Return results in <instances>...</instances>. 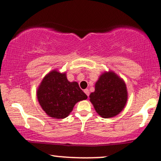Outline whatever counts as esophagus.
Wrapping results in <instances>:
<instances>
[{"label": "esophagus", "mask_w": 161, "mask_h": 161, "mask_svg": "<svg viewBox=\"0 0 161 161\" xmlns=\"http://www.w3.org/2000/svg\"><path fill=\"white\" fill-rule=\"evenodd\" d=\"M84 92H85V93H86V95L87 96H89V90H88V89H85L84 90Z\"/></svg>", "instance_id": "1"}]
</instances>
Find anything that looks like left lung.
Instances as JSON below:
<instances>
[{"label":"left lung","instance_id":"left-lung-1","mask_svg":"<svg viewBox=\"0 0 161 161\" xmlns=\"http://www.w3.org/2000/svg\"><path fill=\"white\" fill-rule=\"evenodd\" d=\"M89 97L100 116L113 117L119 114L126 104V86L123 79L114 73H104L96 82L95 91Z\"/></svg>","mask_w":161,"mask_h":161}]
</instances>
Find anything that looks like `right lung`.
I'll return each instance as SVG.
<instances>
[{"label": "right lung", "mask_w": 161, "mask_h": 161, "mask_svg": "<svg viewBox=\"0 0 161 161\" xmlns=\"http://www.w3.org/2000/svg\"><path fill=\"white\" fill-rule=\"evenodd\" d=\"M37 97L44 111L55 119L66 117L78 101L87 98L78 83L69 82L66 73L56 70L45 75L37 92Z\"/></svg>", "instance_id": "right-lung-1"}]
</instances>
